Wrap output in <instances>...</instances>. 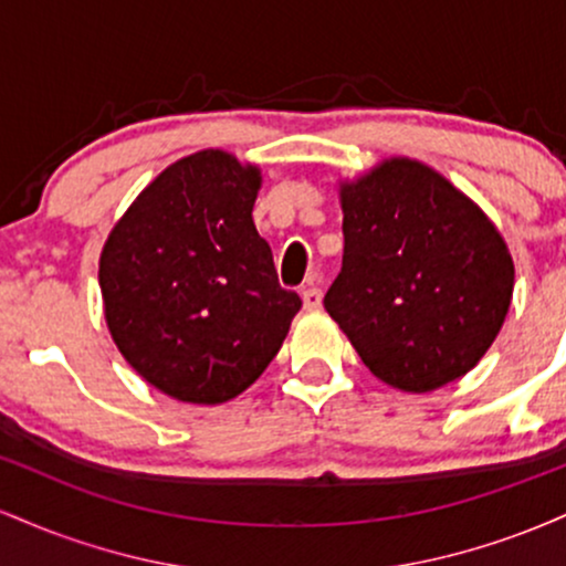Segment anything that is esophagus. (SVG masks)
Listing matches in <instances>:
<instances>
[{"label": "esophagus", "instance_id": "1", "mask_svg": "<svg viewBox=\"0 0 566 566\" xmlns=\"http://www.w3.org/2000/svg\"><path fill=\"white\" fill-rule=\"evenodd\" d=\"M303 305L308 311H316L322 305V290L319 287H314V284H308V287H303Z\"/></svg>", "mask_w": 566, "mask_h": 566}]
</instances>
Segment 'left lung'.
I'll return each instance as SVG.
<instances>
[{
  "label": "left lung",
  "instance_id": "left-lung-1",
  "mask_svg": "<svg viewBox=\"0 0 566 566\" xmlns=\"http://www.w3.org/2000/svg\"><path fill=\"white\" fill-rule=\"evenodd\" d=\"M343 269L324 308L375 378L407 394L463 378L492 346L513 261L479 205L407 157L340 184Z\"/></svg>",
  "mask_w": 566,
  "mask_h": 566
}]
</instances>
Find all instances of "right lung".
<instances>
[{
	"label": "right lung",
	"mask_w": 566,
	"mask_h": 566,
	"mask_svg": "<svg viewBox=\"0 0 566 566\" xmlns=\"http://www.w3.org/2000/svg\"><path fill=\"white\" fill-rule=\"evenodd\" d=\"M261 170L220 148L178 159L108 233L97 282L108 333L161 394L220 405L263 375L301 311L252 223Z\"/></svg>",
	"instance_id": "add662e5"
}]
</instances>
